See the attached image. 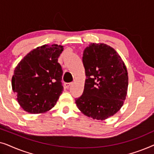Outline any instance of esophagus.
I'll use <instances>...</instances> for the list:
<instances>
[{"instance_id": "esophagus-1", "label": "esophagus", "mask_w": 154, "mask_h": 154, "mask_svg": "<svg viewBox=\"0 0 154 154\" xmlns=\"http://www.w3.org/2000/svg\"><path fill=\"white\" fill-rule=\"evenodd\" d=\"M71 85V83H64V88H66V89H68V88L70 87Z\"/></svg>"}]
</instances>
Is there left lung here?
<instances>
[{
    "instance_id": "1",
    "label": "left lung",
    "mask_w": 154,
    "mask_h": 154,
    "mask_svg": "<svg viewBox=\"0 0 154 154\" xmlns=\"http://www.w3.org/2000/svg\"><path fill=\"white\" fill-rule=\"evenodd\" d=\"M86 79L83 94L75 104L83 114L103 121L123 105L128 92L127 69L113 48L91 43L83 54Z\"/></svg>"
}]
</instances>
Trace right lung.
Instances as JSON below:
<instances>
[{
    "label": "right lung",
    "mask_w": 154,
    "mask_h": 154,
    "mask_svg": "<svg viewBox=\"0 0 154 154\" xmlns=\"http://www.w3.org/2000/svg\"><path fill=\"white\" fill-rule=\"evenodd\" d=\"M64 50L56 44L38 47L16 66L12 88L21 107L30 113L47 112L56 104L64 88L58 58Z\"/></svg>",
    "instance_id": "obj_1"
}]
</instances>
